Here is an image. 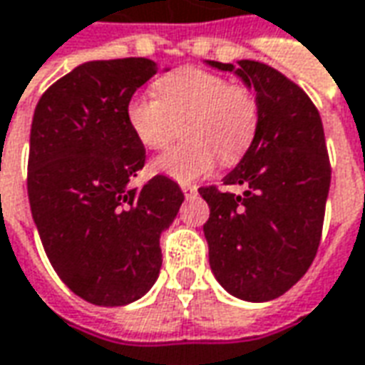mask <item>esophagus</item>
Returning <instances> with one entry per match:
<instances>
[{"label":"esophagus","mask_w":365,"mask_h":365,"mask_svg":"<svg viewBox=\"0 0 365 365\" xmlns=\"http://www.w3.org/2000/svg\"><path fill=\"white\" fill-rule=\"evenodd\" d=\"M182 191L185 197H195V195H197V187H195V185H191V183H183Z\"/></svg>","instance_id":"obj_1"}]
</instances>
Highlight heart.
Returning a JSON list of instances; mask_svg holds the SVG:
<instances>
[{
	"instance_id": "1",
	"label": "heart",
	"mask_w": 365,
	"mask_h": 365,
	"mask_svg": "<svg viewBox=\"0 0 365 365\" xmlns=\"http://www.w3.org/2000/svg\"><path fill=\"white\" fill-rule=\"evenodd\" d=\"M156 94H134L126 103V122L148 150L170 146L183 126L187 142L152 162V170L175 182L209 174L217 160L237 164L251 150L261 128L257 94L227 76L197 67H180L160 76Z\"/></svg>"
}]
</instances>
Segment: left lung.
<instances>
[{"instance_id": "1", "label": "left lung", "mask_w": 365, "mask_h": 365, "mask_svg": "<svg viewBox=\"0 0 365 365\" xmlns=\"http://www.w3.org/2000/svg\"><path fill=\"white\" fill-rule=\"evenodd\" d=\"M209 65L241 76L261 104L255 144L223 178V185H243V195L200 187L209 264L227 292L264 302L297 284L318 251L332 174L324 128L308 94L277 68L247 58L237 68Z\"/></svg>"}]
</instances>
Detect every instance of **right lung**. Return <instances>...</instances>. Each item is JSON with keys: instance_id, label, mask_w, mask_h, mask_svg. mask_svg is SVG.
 <instances>
[{"instance_id": "1", "label": "right lung", "mask_w": 365, "mask_h": 365, "mask_svg": "<svg viewBox=\"0 0 365 365\" xmlns=\"http://www.w3.org/2000/svg\"><path fill=\"white\" fill-rule=\"evenodd\" d=\"M156 73L144 57L91 61L51 85L33 114V221L61 280L98 307H124L152 289L160 235L183 201L165 175L130 187L146 150L128 128L126 103Z\"/></svg>"}]
</instances>
